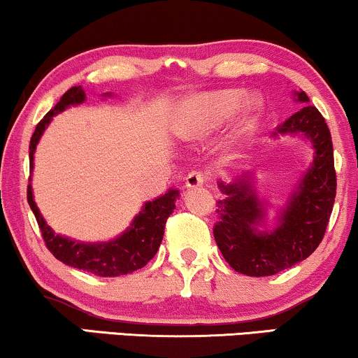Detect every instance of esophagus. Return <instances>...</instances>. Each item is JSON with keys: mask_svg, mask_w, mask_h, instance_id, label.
Listing matches in <instances>:
<instances>
[{"mask_svg": "<svg viewBox=\"0 0 358 358\" xmlns=\"http://www.w3.org/2000/svg\"><path fill=\"white\" fill-rule=\"evenodd\" d=\"M205 178L206 176L201 171H190L185 180V185H187V188H198L205 183Z\"/></svg>", "mask_w": 358, "mask_h": 358, "instance_id": "1", "label": "esophagus"}]
</instances>
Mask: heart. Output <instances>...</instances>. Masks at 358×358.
<instances>
[{
	"instance_id": "b5f03b06",
	"label": "heart",
	"mask_w": 358,
	"mask_h": 358,
	"mask_svg": "<svg viewBox=\"0 0 358 358\" xmlns=\"http://www.w3.org/2000/svg\"><path fill=\"white\" fill-rule=\"evenodd\" d=\"M248 97L243 90H220L192 96L183 103L176 120V135L183 140H200L234 116ZM262 110L257 96L249 98L245 113L238 123V135L247 136L253 131Z\"/></svg>"
}]
</instances>
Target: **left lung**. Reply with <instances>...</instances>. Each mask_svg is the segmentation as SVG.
<instances>
[{"mask_svg": "<svg viewBox=\"0 0 358 358\" xmlns=\"http://www.w3.org/2000/svg\"><path fill=\"white\" fill-rule=\"evenodd\" d=\"M294 100L302 108L278 124L273 138L302 136L312 145L313 160L272 225L266 220L270 203L258 196L252 171L231 182L218 180L223 198L218 200L215 242L231 268L248 277L275 275L312 255L334 208L337 175L329 127L305 92H294Z\"/></svg>", "mask_w": 358, "mask_h": 358, "instance_id": "8db88e82", "label": "left lung"}]
</instances>
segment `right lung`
I'll list each match as a JSON object with an SVG mask.
<instances>
[{
  "instance_id": "add662e5",
  "label": "right lung",
  "mask_w": 358,
  "mask_h": 358,
  "mask_svg": "<svg viewBox=\"0 0 358 358\" xmlns=\"http://www.w3.org/2000/svg\"><path fill=\"white\" fill-rule=\"evenodd\" d=\"M103 96H113V93H105ZM86 100L85 90L81 86H73L63 94L56 106L46 113L45 118L36 124L31 141H29V171L34 168V152L40 143L53 116L62 113L70 106L81 105ZM180 192L170 188L165 195H160L152 201H146L141 210L133 218L131 225L108 242H80L70 236L55 234V230L46 223L40 208L36 206L31 188V176L28 185V203L31 206L38 225L41 228L43 240L55 258L70 265L73 268L85 270L98 277H120V275L133 273L138 268H143L152 258L157 255L158 248L165 234V223L175 210V201L178 200Z\"/></svg>"
}]
</instances>
